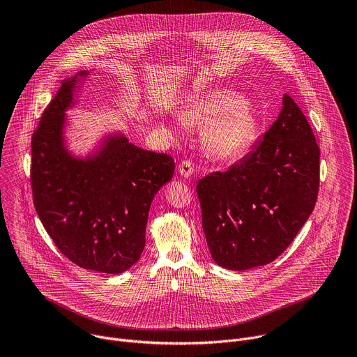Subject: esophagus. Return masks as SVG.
Listing matches in <instances>:
<instances>
[{
    "instance_id": "34e87169",
    "label": "esophagus",
    "mask_w": 357,
    "mask_h": 357,
    "mask_svg": "<svg viewBox=\"0 0 357 357\" xmlns=\"http://www.w3.org/2000/svg\"><path fill=\"white\" fill-rule=\"evenodd\" d=\"M178 172H179V175L182 178H190L195 174V168H193V165L189 161H182L178 165Z\"/></svg>"
}]
</instances>
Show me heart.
<instances>
[{"instance_id": "heart-1", "label": "heart", "mask_w": 357, "mask_h": 357, "mask_svg": "<svg viewBox=\"0 0 357 357\" xmlns=\"http://www.w3.org/2000/svg\"><path fill=\"white\" fill-rule=\"evenodd\" d=\"M174 120L188 127L206 126L202 145L206 155L218 162L241 158L259 134V121L251 105L243 94L230 89H213L192 97L183 105L181 117ZM164 130L174 134L169 124Z\"/></svg>"}]
</instances>
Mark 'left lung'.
Here are the masks:
<instances>
[{
    "mask_svg": "<svg viewBox=\"0 0 357 357\" xmlns=\"http://www.w3.org/2000/svg\"><path fill=\"white\" fill-rule=\"evenodd\" d=\"M319 155L307 119L284 94L259 145L226 172L199 179L202 226L218 266L244 271L282 254L315 208Z\"/></svg>",
    "mask_w": 357,
    "mask_h": 357,
    "instance_id": "obj_1",
    "label": "left lung"
}]
</instances>
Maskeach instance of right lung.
Here are the masks:
<instances>
[{
	"instance_id": "1",
	"label": "right lung",
	"mask_w": 357,
	"mask_h": 357,
	"mask_svg": "<svg viewBox=\"0 0 357 357\" xmlns=\"http://www.w3.org/2000/svg\"><path fill=\"white\" fill-rule=\"evenodd\" d=\"M90 76L80 70L65 79L33 132V203L45 230L72 263L121 274L141 257L152 199L172 179L175 164L119 130L105 132L84 154L72 149L68 112Z\"/></svg>"
}]
</instances>
